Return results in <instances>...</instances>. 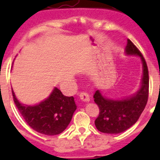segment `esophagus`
Here are the masks:
<instances>
[{"label":"esophagus","instance_id":"34e87169","mask_svg":"<svg viewBox=\"0 0 160 160\" xmlns=\"http://www.w3.org/2000/svg\"><path fill=\"white\" fill-rule=\"evenodd\" d=\"M80 99L83 101H85V102H89L90 101V96L88 95L87 93L85 92H81L80 94Z\"/></svg>","mask_w":160,"mask_h":160}]
</instances>
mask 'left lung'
Returning <instances> with one entry per match:
<instances>
[{"label":"left lung","instance_id":"obj_1","mask_svg":"<svg viewBox=\"0 0 160 160\" xmlns=\"http://www.w3.org/2000/svg\"><path fill=\"white\" fill-rule=\"evenodd\" d=\"M124 52L126 55L140 57L143 66L141 85L137 92L121 100H112L102 95L99 90L95 91L94 100L99 106L100 114L95 124L99 131L105 134H119L129 129L139 119L148 101L149 71L145 60L129 39Z\"/></svg>","mask_w":160,"mask_h":160}]
</instances>
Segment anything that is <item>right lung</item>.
Masks as SVG:
<instances>
[{
  "label": "right lung",
  "instance_id": "right-lung-1",
  "mask_svg": "<svg viewBox=\"0 0 160 160\" xmlns=\"http://www.w3.org/2000/svg\"><path fill=\"white\" fill-rule=\"evenodd\" d=\"M14 102L29 126L40 134L56 135L62 133L70 124L76 109L73 96L63 95L55 87L46 100L37 105L21 104L12 90Z\"/></svg>",
  "mask_w": 160,
  "mask_h": 160
}]
</instances>
